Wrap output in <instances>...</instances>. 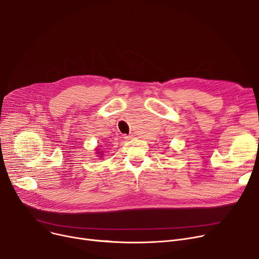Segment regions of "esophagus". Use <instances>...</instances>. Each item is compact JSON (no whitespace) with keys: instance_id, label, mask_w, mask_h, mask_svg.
<instances>
[{"instance_id":"obj_1","label":"esophagus","mask_w":259,"mask_h":259,"mask_svg":"<svg viewBox=\"0 0 259 259\" xmlns=\"http://www.w3.org/2000/svg\"><path fill=\"white\" fill-rule=\"evenodd\" d=\"M133 138V135L131 134V135H124V139L125 140H131Z\"/></svg>"}]
</instances>
